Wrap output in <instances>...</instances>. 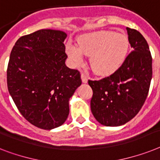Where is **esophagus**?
Wrapping results in <instances>:
<instances>
[{
    "instance_id": "34e87169",
    "label": "esophagus",
    "mask_w": 160,
    "mask_h": 160,
    "mask_svg": "<svg viewBox=\"0 0 160 160\" xmlns=\"http://www.w3.org/2000/svg\"><path fill=\"white\" fill-rule=\"evenodd\" d=\"M81 78H82V81L83 83H87L88 80V76L86 74L85 72H81Z\"/></svg>"
}]
</instances>
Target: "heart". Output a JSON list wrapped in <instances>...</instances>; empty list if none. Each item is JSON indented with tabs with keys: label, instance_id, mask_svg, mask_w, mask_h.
<instances>
[{
	"label": "heart",
	"instance_id": "1",
	"mask_svg": "<svg viewBox=\"0 0 160 160\" xmlns=\"http://www.w3.org/2000/svg\"><path fill=\"white\" fill-rule=\"evenodd\" d=\"M128 47L125 34L102 30L83 34L78 38V47L68 46L66 51L76 64L82 62L83 55L88 56L92 71L100 76H108L123 63Z\"/></svg>",
	"mask_w": 160,
	"mask_h": 160
}]
</instances>
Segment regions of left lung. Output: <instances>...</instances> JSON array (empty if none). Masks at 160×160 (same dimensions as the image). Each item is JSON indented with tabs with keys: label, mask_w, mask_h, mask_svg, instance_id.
Returning a JSON list of instances; mask_svg holds the SVG:
<instances>
[{
	"label": "left lung",
	"mask_w": 160,
	"mask_h": 160,
	"mask_svg": "<svg viewBox=\"0 0 160 160\" xmlns=\"http://www.w3.org/2000/svg\"><path fill=\"white\" fill-rule=\"evenodd\" d=\"M133 51L118 70L99 81H88L93 91L91 110L101 124L118 127L137 115L148 96L152 78V57L139 32L127 28Z\"/></svg>",
	"instance_id": "1"
}]
</instances>
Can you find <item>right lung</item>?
Instances as JSON below:
<instances>
[{
  "label": "right lung",
  "instance_id": "1",
  "mask_svg": "<svg viewBox=\"0 0 160 160\" xmlns=\"http://www.w3.org/2000/svg\"><path fill=\"white\" fill-rule=\"evenodd\" d=\"M63 31L42 29L21 37L10 53L7 87L21 114L39 128L61 126L69 99L82 84L77 69L65 64Z\"/></svg>",
  "mask_w": 160,
  "mask_h": 160
}]
</instances>
